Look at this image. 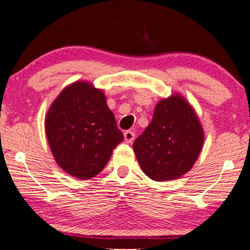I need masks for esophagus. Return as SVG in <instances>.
<instances>
[{
	"label": "esophagus",
	"mask_w": 250,
	"mask_h": 250,
	"mask_svg": "<svg viewBox=\"0 0 250 250\" xmlns=\"http://www.w3.org/2000/svg\"><path fill=\"white\" fill-rule=\"evenodd\" d=\"M135 140V131L132 130H127L125 132V141L127 143H132Z\"/></svg>",
	"instance_id": "obj_1"
}]
</instances>
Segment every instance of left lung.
Segmentation results:
<instances>
[{"instance_id": "8db88e82", "label": "left lung", "mask_w": 250, "mask_h": 250, "mask_svg": "<svg viewBox=\"0 0 250 250\" xmlns=\"http://www.w3.org/2000/svg\"><path fill=\"white\" fill-rule=\"evenodd\" d=\"M203 141V128L194 108L175 93L157 104L152 121L136 138L132 147L148 178L168 181L190 170Z\"/></svg>"}]
</instances>
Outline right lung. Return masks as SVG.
I'll use <instances>...</instances> for the list:
<instances>
[{
  "mask_svg": "<svg viewBox=\"0 0 250 250\" xmlns=\"http://www.w3.org/2000/svg\"><path fill=\"white\" fill-rule=\"evenodd\" d=\"M46 136L55 162L80 180L93 178L123 141L105 93L88 82H75L50 105Z\"/></svg>",
  "mask_w": 250,
  "mask_h": 250,
  "instance_id": "1",
  "label": "right lung"
}]
</instances>
